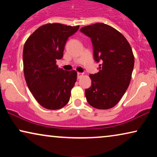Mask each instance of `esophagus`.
Instances as JSON below:
<instances>
[{"label":"esophagus","mask_w":157,"mask_h":157,"mask_svg":"<svg viewBox=\"0 0 157 157\" xmlns=\"http://www.w3.org/2000/svg\"><path fill=\"white\" fill-rule=\"evenodd\" d=\"M83 73H79V72H78V73H77V78H78V79L81 78V77L83 76Z\"/></svg>","instance_id":"esophagus-1"}]
</instances>
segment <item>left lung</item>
<instances>
[{"label":"left lung","instance_id":"8db88e82","mask_svg":"<svg viewBox=\"0 0 157 157\" xmlns=\"http://www.w3.org/2000/svg\"><path fill=\"white\" fill-rule=\"evenodd\" d=\"M81 32L91 38L94 59L99 71L90 74L91 86L85 90L86 100L98 109H109L119 101L130 83L134 57L126 38L102 23L88 25Z\"/></svg>","mask_w":157,"mask_h":157}]
</instances>
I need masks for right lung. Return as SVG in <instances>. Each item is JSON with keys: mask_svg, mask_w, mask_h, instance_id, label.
<instances>
[{"mask_svg": "<svg viewBox=\"0 0 157 157\" xmlns=\"http://www.w3.org/2000/svg\"><path fill=\"white\" fill-rule=\"evenodd\" d=\"M79 25L60 23L42 25L30 36L23 52V71L29 89L40 106L56 110L69 101L76 81V71H64L56 66L61 59L68 37Z\"/></svg>", "mask_w": 157, "mask_h": 157, "instance_id": "add662e5", "label": "right lung"}]
</instances>
